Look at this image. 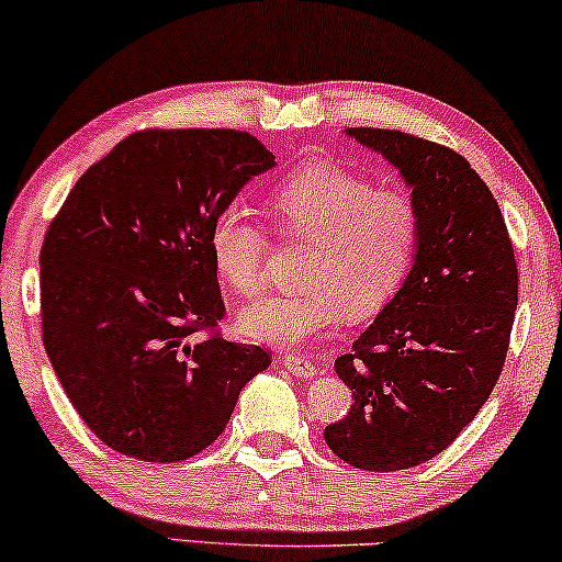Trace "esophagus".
<instances>
[{"instance_id": "1", "label": "esophagus", "mask_w": 562, "mask_h": 562, "mask_svg": "<svg viewBox=\"0 0 562 562\" xmlns=\"http://www.w3.org/2000/svg\"><path fill=\"white\" fill-rule=\"evenodd\" d=\"M283 366H286L294 375H299V379H312V375H317V366L310 363V360L302 356H286L283 358Z\"/></svg>"}]
</instances>
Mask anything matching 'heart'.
Wrapping results in <instances>:
<instances>
[{
	"label": "heart",
	"instance_id": "obj_1",
	"mask_svg": "<svg viewBox=\"0 0 562 562\" xmlns=\"http://www.w3.org/2000/svg\"><path fill=\"white\" fill-rule=\"evenodd\" d=\"M273 227L289 240H310L304 291L266 294L243 306L237 329L256 342L299 348L350 319L386 306L409 273L419 240V212L409 194L375 189L337 166H304L268 196ZM210 252L220 279L237 294L263 281L266 229L243 210L220 212L210 227Z\"/></svg>",
	"mask_w": 562,
	"mask_h": 562
}]
</instances>
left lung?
<instances>
[{
	"instance_id": "obj_1",
	"label": "left lung",
	"mask_w": 562,
	"mask_h": 562,
	"mask_svg": "<svg viewBox=\"0 0 562 562\" xmlns=\"http://www.w3.org/2000/svg\"><path fill=\"white\" fill-rule=\"evenodd\" d=\"M345 135L389 160L412 189L419 240L402 289L335 360L352 391L325 442L363 471H404L442 452L502 375L519 273L494 194L445 145L379 127Z\"/></svg>"
}]
</instances>
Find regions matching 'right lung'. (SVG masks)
I'll use <instances>...</instances> for the list:
<instances>
[{
    "label": "right lung",
    "instance_id": "add662e5",
    "mask_svg": "<svg viewBox=\"0 0 562 562\" xmlns=\"http://www.w3.org/2000/svg\"><path fill=\"white\" fill-rule=\"evenodd\" d=\"M276 156L237 130H143L76 181L41 250L43 345L66 396L112 450L202 452L271 366L196 333L225 314L210 227Z\"/></svg>",
    "mask_w": 562,
    "mask_h": 562
}]
</instances>
